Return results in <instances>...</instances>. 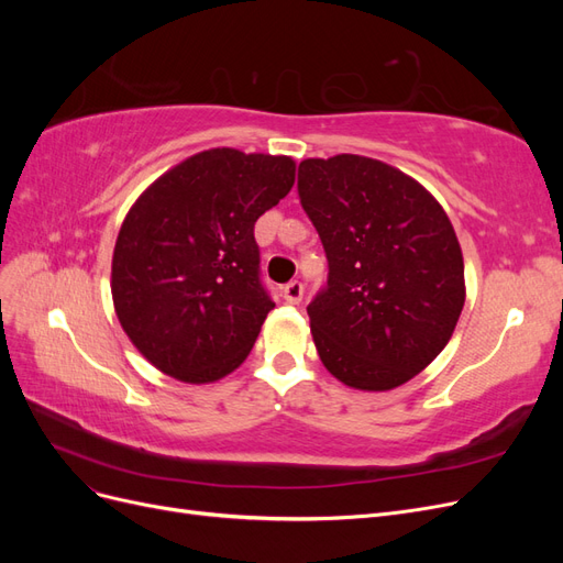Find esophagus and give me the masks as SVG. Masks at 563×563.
Returning a JSON list of instances; mask_svg holds the SVG:
<instances>
[{
	"mask_svg": "<svg viewBox=\"0 0 563 563\" xmlns=\"http://www.w3.org/2000/svg\"><path fill=\"white\" fill-rule=\"evenodd\" d=\"M302 294H305V286L300 282H288L282 291V296L288 305H298L302 300Z\"/></svg>",
	"mask_w": 563,
	"mask_h": 563,
	"instance_id": "1",
	"label": "esophagus"
}]
</instances>
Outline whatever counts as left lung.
Masks as SVG:
<instances>
[{
    "mask_svg": "<svg viewBox=\"0 0 563 563\" xmlns=\"http://www.w3.org/2000/svg\"><path fill=\"white\" fill-rule=\"evenodd\" d=\"M298 195L327 251L308 305L321 364L343 385L395 389L430 366L465 305V263L441 203L362 155L305 159Z\"/></svg>",
    "mask_w": 563,
    "mask_h": 563,
    "instance_id": "obj_1",
    "label": "left lung"
}]
</instances>
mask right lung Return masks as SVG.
<instances>
[{
  "mask_svg": "<svg viewBox=\"0 0 563 563\" xmlns=\"http://www.w3.org/2000/svg\"><path fill=\"white\" fill-rule=\"evenodd\" d=\"M294 183L291 157L213 147L135 199L112 253V300L152 366L203 385L246 360L275 308L261 284L253 225Z\"/></svg>",
  "mask_w": 563,
  "mask_h": 563,
  "instance_id": "add662e5",
  "label": "right lung"
}]
</instances>
